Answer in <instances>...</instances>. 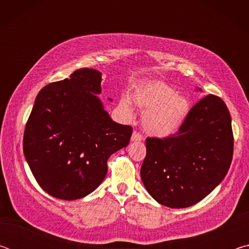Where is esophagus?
I'll list each match as a JSON object with an SVG mask.
<instances>
[{
  "mask_svg": "<svg viewBox=\"0 0 249 249\" xmlns=\"http://www.w3.org/2000/svg\"><path fill=\"white\" fill-rule=\"evenodd\" d=\"M142 138H144V137H142V135L135 130V132L132 135V138H130V141H132V142H142Z\"/></svg>",
  "mask_w": 249,
  "mask_h": 249,
  "instance_id": "esophagus-1",
  "label": "esophagus"
}]
</instances>
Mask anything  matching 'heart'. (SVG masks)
Returning <instances> with one entry per match:
<instances>
[{
  "mask_svg": "<svg viewBox=\"0 0 249 249\" xmlns=\"http://www.w3.org/2000/svg\"><path fill=\"white\" fill-rule=\"evenodd\" d=\"M142 114V126L146 133L155 137H168L175 134L190 112V101L166 83L153 81L137 87L130 95ZM120 107L127 117H132L128 100H122Z\"/></svg>",
  "mask_w": 249,
  "mask_h": 249,
  "instance_id": "heart-1",
  "label": "heart"
}]
</instances>
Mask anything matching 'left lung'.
I'll use <instances>...</instances> for the list:
<instances>
[{"instance_id":"8db88e82","label":"left lung","mask_w":249,"mask_h":249,"mask_svg":"<svg viewBox=\"0 0 249 249\" xmlns=\"http://www.w3.org/2000/svg\"><path fill=\"white\" fill-rule=\"evenodd\" d=\"M233 147L229 108L221 98L209 94L190 109L172 136L147 138L142 181L158 203L188 208L222 182L231 166Z\"/></svg>"}]
</instances>
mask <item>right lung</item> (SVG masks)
<instances>
[{"label": "right lung", "mask_w": 249, "mask_h": 249, "mask_svg": "<svg viewBox=\"0 0 249 249\" xmlns=\"http://www.w3.org/2000/svg\"><path fill=\"white\" fill-rule=\"evenodd\" d=\"M101 72L75 70L39 91L24 132L23 149L38 184L61 200L90 195L104 180L107 159L128 145L132 126L103 108Z\"/></svg>", "instance_id": "add662e5"}]
</instances>
